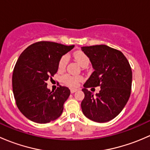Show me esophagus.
<instances>
[{
    "mask_svg": "<svg viewBox=\"0 0 150 150\" xmlns=\"http://www.w3.org/2000/svg\"><path fill=\"white\" fill-rule=\"evenodd\" d=\"M77 91H78V89H74V88H72V89H71L70 90V92L72 93H75V92H76Z\"/></svg>",
    "mask_w": 150,
    "mask_h": 150,
    "instance_id": "1",
    "label": "esophagus"
}]
</instances>
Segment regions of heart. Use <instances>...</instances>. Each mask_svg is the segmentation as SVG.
Instances as JSON below:
<instances>
[{"label":"heart","mask_w":150,"mask_h":150,"mask_svg":"<svg viewBox=\"0 0 150 150\" xmlns=\"http://www.w3.org/2000/svg\"><path fill=\"white\" fill-rule=\"evenodd\" d=\"M73 57L75 59L81 64V66L85 67L88 66V64L90 62V59L89 57H88L87 54H85L83 51H77V52L74 53ZM68 62V57L67 56L64 55L60 58L59 61L58 63V68L59 70H63L65 69L67 64ZM83 78L81 75H72L69 74H65L62 76V83L66 86H69V87L75 88L79 86L80 83L83 81Z\"/></svg>","instance_id":"heart-1"}]
</instances>
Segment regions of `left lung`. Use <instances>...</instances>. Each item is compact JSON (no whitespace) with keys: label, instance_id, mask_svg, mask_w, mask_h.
Returning a JSON list of instances; mask_svg holds the SVG:
<instances>
[{"label":"left lung","instance_id":"obj_1","mask_svg":"<svg viewBox=\"0 0 150 150\" xmlns=\"http://www.w3.org/2000/svg\"><path fill=\"white\" fill-rule=\"evenodd\" d=\"M82 50L94 69L82 89L85 94L81 102L82 111L93 121H110L118 115L129 99L131 67L121 51L106 45L84 46ZM97 86H100L101 90L93 96L87 88Z\"/></svg>","mask_w":150,"mask_h":150}]
</instances>
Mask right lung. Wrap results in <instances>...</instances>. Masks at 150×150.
I'll list each match as a JSON object with an SVG mask.
<instances>
[{"mask_svg":"<svg viewBox=\"0 0 150 150\" xmlns=\"http://www.w3.org/2000/svg\"><path fill=\"white\" fill-rule=\"evenodd\" d=\"M74 46L39 41L19 56L13 69L12 88L18 109L29 120L47 123L62 115L70 91L59 86L51 91L46 81L57 73L60 58Z\"/></svg>","mask_w":150,"mask_h":150,"instance_id":"obj_1","label":"right lung"}]
</instances>
